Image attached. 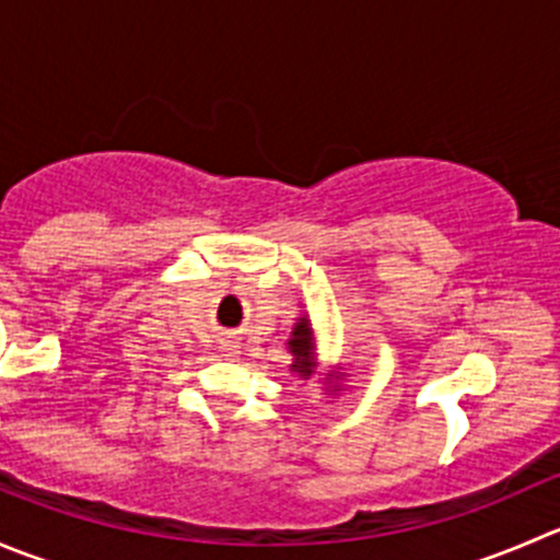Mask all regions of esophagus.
I'll use <instances>...</instances> for the list:
<instances>
[{
  "label": "esophagus",
  "mask_w": 560,
  "mask_h": 560,
  "mask_svg": "<svg viewBox=\"0 0 560 560\" xmlns=\"http://www.w3.org/2000/svg\"><path fill=\"white\" fill-rule=\"evenodd\" d=\"M238 343H224V347H222V352H224V358H238Z\"/></svg>",
  "instance_id": "obj_1"
}]
</instances>
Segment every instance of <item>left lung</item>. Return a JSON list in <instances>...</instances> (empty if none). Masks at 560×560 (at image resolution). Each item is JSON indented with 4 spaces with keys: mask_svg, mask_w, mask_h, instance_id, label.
<instances>
[{
    "mask_svg": "<svg viewBox=\"0 0 560 560\" xmlns=\"http://www.w3.org/2000/svg\"><path fill=\"white\" fill-rule=\"evenodd\" d=\"M292 352V365L290 371H295L303 380H312L316 374V341H314V327L308 316H301L292 327V336L287 341ZM336 380V376H332Z\"/></svg>",
    "mask_w": 560,
    "mask_h": 560,
    "instance_id": "1",
    "label": "left lung"
}]
</instances>
